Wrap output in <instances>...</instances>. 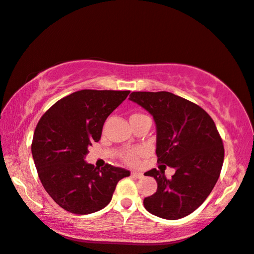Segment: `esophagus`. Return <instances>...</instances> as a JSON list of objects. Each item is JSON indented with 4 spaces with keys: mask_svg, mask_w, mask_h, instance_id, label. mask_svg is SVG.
Wrapping results in <instances>:
<instances>
[{
    "mask_svg": "<svg viewBox=\"0 0 254 254\" xmlns=\"http://www.w3.org/2000/svg\"><path fill=\"white\" fill-rule=\"evenodd\" d=\"M131 175H133L134 178H137V179L143 178V173H139V172H131Z\"/></svg>",
    "mask_w": 254,
    "mask_h": 254,
    "instance_id": "obj_1",
    "label": "esophagus"
}]
</instances>
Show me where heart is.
Returning <instances> with one entry per match:
<instances>
[{"label":"heart","mask_w":254,"mask_h":254,"mask_svg":"<svg viewBox=\"0 0 254 254\" xmlns=\"http://www.w3.org/2000/svg\"><path fill=\"white\" fill-rule=\"evenodd\" d=\"M137 116H143V115H133L131 117H137ZM141 156V150L138 149H134V150H130V151H128L126 154L124 156V160L126 161L128 165H130V166H135V165H137L138 163V158Z\"/></svg>","instance_id":"1"}]
</instances>
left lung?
Wrapping results in <instances>:
<instances>
[{
	"label": "left lung",
	"mask_w": 254,
	"mask_h": 254,
	"mask_svg": "<svg viewBox=\"0 0 254 254\" xmlns=\"http://www.w3.org/2000/svg\"><path fill=\"white\" fill-rule=\"evenodd\" d=\"M129 100L153 117L158 163L175 170L172 179L156 168L144 173L158 185L144 207L161 219L185 218L204 203L221 172L225 149L214 121L200 106L168 91H134Z\"/></svg>",
	"instance_id": "8db88e82"
}]
</instances>
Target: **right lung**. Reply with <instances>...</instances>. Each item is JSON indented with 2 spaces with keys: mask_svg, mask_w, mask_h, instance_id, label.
<instances>
[{
  "mask_svg": "<svg viewBox=\"0 0 254 254\" xmlns=\"http://www.w3.org/2000/svg\"><path fill=\"white\" fill-rule=\"evenodd\" d=\"M129 91H75L51 106L40 119L32 142L39 178L49 196L66 211L90 214L112 199L117 183L130 172L112 165L96 168L86 156L101 139L105 120Z\"/></svg>",
  "mask_w": 254,
  "mask_h": 254,
  "instance_id": "1",
  "label": "right lung"
}]
</instances>
